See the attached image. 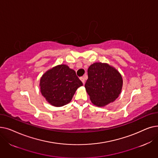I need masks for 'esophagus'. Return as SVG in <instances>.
Masks as SVG:
<instances>
[{
	"label": "esophagus",
	"mask_w": 158,
	"mask_h": 158,
	"mask_svg": "<svg viewBox=\"0 0 158 158\" xmlns=\"http://www.w3.org/2000/svg\"><path fill=\"white\" fill-rule=\"evenodd\" d=\"M80 79H81V81L82 82V83L83 84H85V77H81L80 78Z\"/></svg>",
	"instance_id": "obj_1"
}]
</instances>
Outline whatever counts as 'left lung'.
I'll return each instance as SVG.
<instances>
[{
  "instance_id": "obj_1",
  "label": "left lung",
  "mask_w": 158,
  "mask_h": 158,
  "mask_svg": "<svg viewBox=\"0 0 158 158\" xmlns=\"http://www.w3.org/2000/svg\"><path fill=\"white\" fill-rule=\"evenodd\" d=\"M85 88L92 102L104 107L113 102L121 93L123 79L120 73L106 63L97 62L88 69Z\"/></svg>"
}]
</instances>
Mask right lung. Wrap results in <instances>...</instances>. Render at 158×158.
Returning a JSON list of instances; mask_svg holds the SVG:
<instances>
[{"label": "right lung", "mask_w": 158, "mask_h": 158, "mask_svg": "<svg viewBox=\"0 0 158 158\" xmlns=\"http://www.w3.org/2000/svg\"><path fill=\"white\" fill-rule=\"evenodd\" d=\"M82 82L76 72L66 64L54 66L40 78V92L46 101L53 106L61 107L69 104Z\"/></svg>", "instance_id": "1"}]
</instances>
